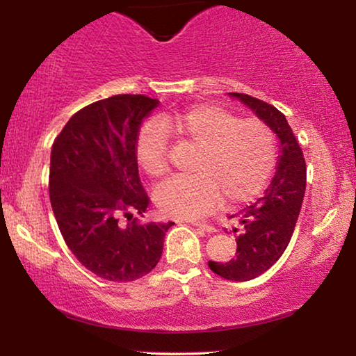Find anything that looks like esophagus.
<instances>
[{"mask_svg":"<svg viewBox=\"0 0 356 356\" xmlns=\"http://www.w3.org/2000/svg\"><path fill=\"white\" fill-rule=\"evenodd\" d=\"M191 225H193V227H196V228H199V230H202V232H207V233H213V232H216V228H213L212 225H209V223H202V222H191Z\"/></svg>","mask_w":356,"mask_h":356,"instance_id":"1","label":"esophagus"}]
</instances>
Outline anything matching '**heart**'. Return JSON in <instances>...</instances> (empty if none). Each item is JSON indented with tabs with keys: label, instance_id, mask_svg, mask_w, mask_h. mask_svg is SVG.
Instances as JSON below:
<instances>
[{
	"label": "heart",
	"instance_id": "b5f03b06",
	"mask_svg": "<svg viewBox=\"0 0 356 356\" xmlns=\"http://www.w3.org/2000/svg\"><path fill=\"white\" fill-rule=\"evenodd\" d=\"M168 134L197 149L193 177L170 179L155 189L154 199L165 216L204 217L220 206L243 204L256 197L269 181L277 162V138L261 120H240L216 105H196L160 124L144 128L136 157L150 178L168 173Z\"/></svg>",
	"mask_w": 356,
	"mask_h": 356
}]
</instances>
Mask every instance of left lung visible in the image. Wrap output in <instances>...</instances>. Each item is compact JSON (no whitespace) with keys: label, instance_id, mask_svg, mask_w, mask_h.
Segmentation results:
<instances>
[{"label":"left lung","instance_id":"left-lung-1","mask_svg":"<svg viewBox=\"0 0 356 356\" xmlns=\"http://www.w3.org/2000/svg\"><path fill=\"white\" fill-rule=\"evenodd\" d=\"M251 108L279 138L277 172L264 196L240 212L236 235V257L228 262L209 261V267L227 280L256 279L279 261L289 246L298 220L306 189V163L298 140L285 115L274 105L246 94L230 92Z\"/></svg>","mask_w":356,"mask_h":356}]
</instances>
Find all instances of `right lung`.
I'll use <instances>...</instances> for the list:
<instances>
[{
    "label": "right lung",
    "mask_w": 356,
    "mask_h": 356,
    "mask_svg": "<svg viewBox=\"0 0 356 356\" xmlns=\"http://www.w3.org/2000/svg\"><path fill=\"white\" fill-rule=\"evenodd\" d=\"M159 106L145 95H113L71 116L50 157V202L67 248L86 269L111 282H133L157 266L173 222H133L149 206L139 179L138 136Z\"/></svg>",
    "instance_id": "obj_1"
}]
</instances>
